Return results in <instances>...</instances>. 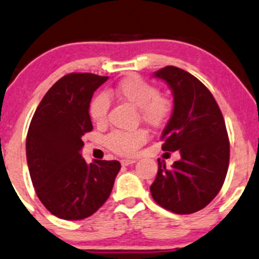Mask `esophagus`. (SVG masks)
<instances>
[{"label":"esophagus","instance_id":"1","mask_svg":"<svg viewBox=\"0 0 259 259\" xmlns=\"http://www.w3.org/2000/svg\"><path fill=\"white\" fill-rule=\"evenodd\" d=\"M136 159H122L121 164L122 165H130V164H135Z\"/></svg>","mask_w":259,"mask_h":259}]
</instances>
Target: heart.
I'll use <instances>...</instances> for the list:
<instances>
[{
  "label": "heart",
  "instance_id": "b5f03b06",
  "mask_svg": "<svg viewBox=\"0 0 259 259\" xmlns=\"http://www.w3.org/2000/svg\"><path fill=\"white\" fill-rule=\"evenodd\" d=\"M115 95L123 101L140 108L141 118L152 127H162L173 115L174 104L168 96L159 94L152 82L137 74H131L122 79L113 90ZM110 100L104 94L96 95L89 105V115L96 124H104L107 119ZM147 141V132L135 131H113L105 138L110 151L119 155H131Z\"/></svg>",
  "mask_w": 259,
  "mask_h": 259
}]
</instances>
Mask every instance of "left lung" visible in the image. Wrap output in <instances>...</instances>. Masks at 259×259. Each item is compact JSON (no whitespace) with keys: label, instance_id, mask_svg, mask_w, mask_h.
Returning a JSON list of instances; mask_svg holds the SVG:
<instances>
[{"label":"left lung","instance_id":"obj_1","mask_svg":"<svg viewBox=\"0 0 259 259\" xmlns=\"http://www.w3.org/2000/svg\"><path fill=\"white\" fill-rule=\"evenodd\" d=\"M154 76L173 90L174 110L160 140L163 151H179L166 168L158 159L151 193L158 205L179 215L210 204L224 185L230 163V141L224 116L210 90L194 75L165 66Z\"/></svg>","mask_w":259,"mask_h":259}]
</instances>
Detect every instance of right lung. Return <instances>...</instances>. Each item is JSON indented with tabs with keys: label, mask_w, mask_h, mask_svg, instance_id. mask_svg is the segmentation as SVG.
<instances>
[{
	"label": "right lung",
	"mask_w": 259,
	"mask_h": 259,
	"mask_svg": "<svg viewBox=\"0 0 259 259\" xmlns=\"http://www.w3.org/2000/svg\"><path fill=\"white\" fill-rule=\"evenodd\" d=\"M108 79L71 73L58 80L38 105L26 152L33 186L49 212L63 220H82L95 213L110 196L117 160L86 163L81 137L93 131L89 105L94 91Z\"/></svg>",
	"instance_id": "obj_1"
}]
</instances>
